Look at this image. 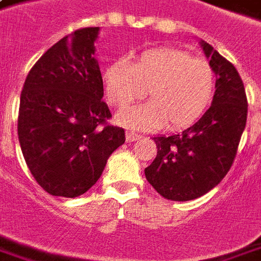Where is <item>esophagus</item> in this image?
<instances>
[{
    "label": "esophagus",
    "mask_w": 261,
    "mask_h": 261,
    "mask_svg": "<svg viewBox=\"0 0 261 261\" xmlns=\"http://www.w3.org/2000/svg\"><path fill=\"white\" fill-rule=\"evenodd\" d=\"M140 134H136V133H133V131H125V141H127V142H133V141L140 140Z\"/></svg>",
    "instance_id": "1"
}]
</instances>
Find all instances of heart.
Returning a JSON list of instances; mask_svg holds the SVG:
<instances>
[{"mask_svg":"<svg viewBox=\"0 0 261 261\" xmlns=\"http://www.w3.org/2000/svg\"><path fill=\"white\" fill-rule=\"evenodd\" d=\"M108 99L119 108L149 94V101L116 116L131 130H156L194 124L213 99L216 74L209 62L177 48L158 47L141 52L131 63L117 59L103 69Z\"/></svg>","mask_w":261,"mask_h":261,"instance_id":"b5f03b06","label":"heart"}]
</instances>
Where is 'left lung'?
I'll return each instance as SVG.
<instances>
[{"label": "left lung", "instance_id": "8db88e82", "mask_svg": "<svg viewBox=\"0 0 261 261\" xmlns=\"http://www.w3.org/2000/svg\"><path fill=\"white\" fill-rule=\"evenodd\" d=\"M216 80L212 106L179 134L158 136V155L145 177L170 200H192L207 194L228 173L246 125L248 101L238 71L210 44L199 41Z\"/></svg>", "mask_w": 261, "mask_h": 261}]
</instances>
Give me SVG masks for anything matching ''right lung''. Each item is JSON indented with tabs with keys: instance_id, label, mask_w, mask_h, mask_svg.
<instances>
[{
	"instance_id": "right-lung-1",
	"label": "right lung",
	"mask_w": 261,
	"mask_h": 261,
	"mask_svg": "<svg viewBox=\"0 0 261 261\" xmlns=\"http://www.w3.org/2000/svg\"><path fill=\"white\" fill-rule=\"evenodd\" d=\"M99 28L76 30L52 45L29 71L20 94L17 136L42 190L76 198L95 184L124 130L105 124L111 112L94 57Z\"/></svg>"
}]
</instances>
